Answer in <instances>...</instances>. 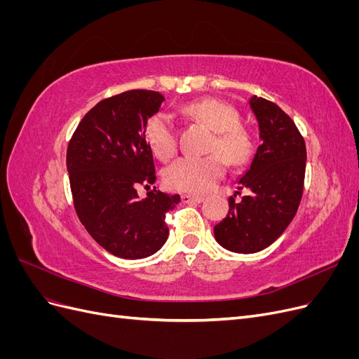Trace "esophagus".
Masks as SVG:
<instances>
[{
  "label": "esophagus",
  "instance_id": "obj_1",
  "mask_svg": "<svg viewBox=\"0 0 359 359\" xmlns=\"http://www.w3.org/2000/svg\"><path fill=\"white\" fill-rule=\"evenodd\" d=\"M181 199L186 203H201L205 201V196H201V194H182Z\"/></svg>",
  "mask_w": 359,
  "mask_h": 359
}]
</instances>
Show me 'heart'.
Listing matches in <instances>:
<instances>
[{"instance_id": "b5f03b06", "label": "heart", "mask_w": 359, "mask_h": 359, "mask_svg": "<svg viewBox=\"0 0 359 359\" xmlns=\"http://www.w3.org/2000/svg\"><path fill=\"white\" fill-rule=\"evenodd\" d=\"M184 112L196 121L214 130L210 151L205 157H181L165 172L168 187L187 191L205 193L211 190L226 170V161L240 168L252 161L256 153L253 135L241 126V116L233 106L219 99H202L184 106ZM145 137L153 153L169 160L177 153L178 133L172 119L166 114H156L148 119Z\"/></svg>"}]
</instances>
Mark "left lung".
I'll use <instances>...</instances> for the list:
<instances>
[{
	"label": "left lung",
	"mask_w": 359,
	"mask_h": 359,
	"mask_svg": "<svg viewBox=\"0 0 359 359\" xmlns=\"http://www.w3.org/2000/svg\"><path fill=\"white\" fill-rule=\"evenodd\" d=\"M248 103L262 139L252 166L240 180V190L248 194L240 202H235L236 194L231 196L226 219L214 226L220 245L245 255L273 244L293 220L302 198L307 160L304 137L285 111L257 95Z\"/></svg>",
	"instance_id": "1"
}]
</instances>
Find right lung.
Returning <instances> with one entry per match:
<instances>
[{"mask_svg":"<svg viewBox=\"0 0 359 359\" xmlns=\"http://www.w3.org/2000/svg\"><path fill=\"white\" fill-rule=\"evenodd\" d=\"M165 102L157 91L132 90L86 112L67 147L73 205L85 229L107 252L123 259L154 255L166 243V212L180 196L156 189L148 119ZM153 185L151 191L149 187ZM150 191L139 200L137 189Z\"/></svg>","mask_w":359,"mask_h":359,"instance_id":"1","label":"right lung"}]
</instances>
